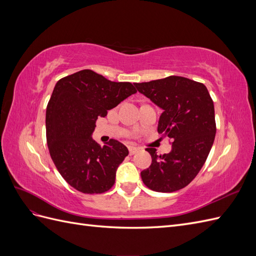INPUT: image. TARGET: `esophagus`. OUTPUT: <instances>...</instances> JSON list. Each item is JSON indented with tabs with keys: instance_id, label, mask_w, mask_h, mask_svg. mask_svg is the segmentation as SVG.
<instances>
[{
	"instance_id": "34e87169",
	"label": "esophagus",
	"mask_w": 256,
	"mask_h": 256,
	"mask_svg": "<svg viewBox=\"0 0 256 256\" xmlns=\"http://www.w3.org/2000/svg\"><path fill=\"white\" fill-rule=\"evenodd\" d=\"M138 150H140V148H138V147L129 146V154H136Z\"/></svg>"
}]
</instances>
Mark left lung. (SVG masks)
I'll use <instances>...</instances> for the list:
<instances>
[{
	"instance_id": "left-lung-1",
	"label": "left lung",
	"mask_w": 256,
	"mask_h": 256,
	"mask_svg": "<svg viewBox=\"0 0 256 256\" xmlns=\"http://www.w3.org/2000/svg\"><path fill=\"white\" fill-rule=\"evenodd\" d=\"M136 90L161 108L158 132L173 141L168 154L146 150L152 164L141 172L144 184L157 192H174L198 174L216 136L214 102L203 83L184 76L134 83Z\"/></svg>"
}]
</instances>
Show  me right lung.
<instances>
[{
    "label": "right lung",
    "instance_id": "obj_1",
    "mask_svg": "<svg viewBox=\"0 0 256 256\" xmlns=\"http://www.w3.org/2000/svg\"><path fill=\"white\" fill-rule=\"evenodd\" d=\"M136 92L130 82H112L90 69L56 84L46 111L47 144L58 171L76 190L95 194L112 188L128 148L113 138L100 146L92 134L98 118Z\"/></svg>",
    "mask_w": 256,
    "mask_h": 256
}]
</instances>
